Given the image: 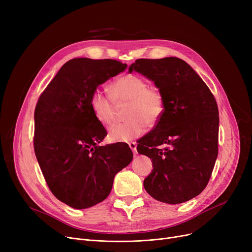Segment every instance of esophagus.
Masks as SVG:
<instances>
[{"instance_id": "34e87169", "label": "esophagus", "mask_w": 252, "mask_h": 252, "mask_svg": "<svg viewBox=\"0 0 252 252\" xmlns=\"http://www.w3.org/2000/svg\"><path fill=\"white\" fill-rule=\"evenodd\" d=\"M128 146L131 149V151H133L134 154H137V143L136 142H130L128 144Z\"/></svg>"}]
</instances>
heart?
I'll return each instance as SVG.
<instances>
[{
  "label": "heart",
  "instance_id": "obj_1",
  "mask_svg": "<svg viewBox=\"0 0 252 252\" xmlns=\"http://www.w3.org/2000/svg\"><path fill=\"white\" fill-rule=\"evenodd\" d=\"M110 96L95 91L91 97V109L103 126L111 125L115 119L116 106L126 105V122L116 124L108 130V138L113 143L129 142L140 136L149 126H156L161 119L165 104L162 93L156 87L148 86L145 78L137 74H125L117 77L109 87Z\"/></svg>",
  "mask_w": 252,
  "mask_h": 252
}]
</instances>
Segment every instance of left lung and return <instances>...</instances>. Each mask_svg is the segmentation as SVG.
<instances>
[{"label":"left lung","mask_w":252,"mask_h":252,"mask_svg":"<svg viewBox=\"0 0 252 252\" xmlns=\"http://www.w3.org/2000/svg\"><path fill=\"white\" fill-rule=\"evenodd\" d=\"M159 89L165 108L154 129L142 138L138 153L153 169L144 188L154 199L179 204L199 195L218 157L219 109L214 95L191 66L177 57L138 59L128 67ZM165 144V149H160Z\"/></svg>","instance_id":"1"}]
</instances>
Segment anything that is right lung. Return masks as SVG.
Instances as JSON below:
<instances>
[{
    "instance_id": "right-lung-1",
    "label": "right lung",
    "mask_w": 252,
    "mask_h": 252,
    "mask_svg": "<svg viewBox=\"0 0 252 252\" xmlns=\"http://www.w3.org/2000/svg\"><path fill=\"white\" fill-rule=\"evenodd\" d=\"M126 66L112 59H71L35 106L33 146L37 162L51 192L72 208H89L106 199L115 175L133 160L126 144L98 145L107 134L90 104L98 86Z\"/></svg>"
}]
</instances>
